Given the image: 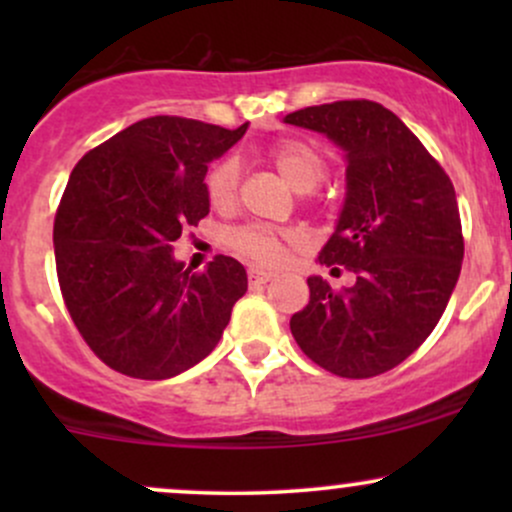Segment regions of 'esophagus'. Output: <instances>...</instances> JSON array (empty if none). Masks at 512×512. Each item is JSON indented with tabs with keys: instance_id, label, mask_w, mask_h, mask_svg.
I'll list each match as a JSON object with an SVG mask.
<instances>
[{
	"instance_id": "esophagus-1",
	"label": "esophagus",
	"mask_w": 512,
	"mask_h": 512,
	"mask_svg": "<svg viewBox=\"0 0 512 512\" xmlns=\"http://www.w3.org/2000/svg\"><path fill=\"white\" fill-rule=\"evenodd\" d=\"M248 279H250V284H267V281L274 279V274L272 272H264V269L252 267L250 272H248Z\"/></svg>"
}]
</instances>
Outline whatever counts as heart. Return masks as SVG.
<instances>
[{"label": "heart", "mask_w": 512, "mask_h": 512, "mask_svg": "<svg viewBox=\"0 0 512 512\" xmlns=\"http://www.w3.org/2000/svg\"><path fill=\"white\" fill-rule=\"evenodd\" d=\"M267 158L298 192H310L325 178V156L303 139H279L267 149ZM238 190L240 163L238 158L228 156L216 163L207 175V197L211 207L221 211L231 209L238 199ZM296 240L298 236L293 231H281V228L262 226V223L240 226L228 236L233 250L257 264H279L284 257V245L296 243Z\"/></svg>", "instance_id": "heart-1"}]
</instances>
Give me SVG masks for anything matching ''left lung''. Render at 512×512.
Returning <instances> with one entry per match:
<instances>
[{"instance_id":"8db88e82","label":"left lung","mask_w":512,"mask_h":512,"mask_svg":"<svg viewBox=\"0 0 512 512\" xmlns=\"http://www.w3.org/2000/svg\"><path fill=\"white\" fill-rule=\"evenodd\" d=\"M284 122L322 132L346 156V199L320 264L356 284L334 291L310 276V301L291 334L310 361L339 378H373L414 354L438 325L462 269L455 187L392 110L337 101Z\"/></svg>"}]
</instances>
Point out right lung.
Masks as SVG:
<instances>
[{"label":"right lung","instance_id":"add662e5","mask_svg":"<svg viewBox=\"0 0 512 512\" xmlns=\"http://www.w3.org/2000/svg\"><path fill=\"white\" fill-rule=\"evenodd\" d=\"M248 125L156 115L76 163L55 214V262L76 330L105 366L166 380L207 358L248 291L238 260L192 274L173 257L182 228L209 214L207 168Z\"/></svg>","mask_w":512,"mask_h":512}]
</instances>
